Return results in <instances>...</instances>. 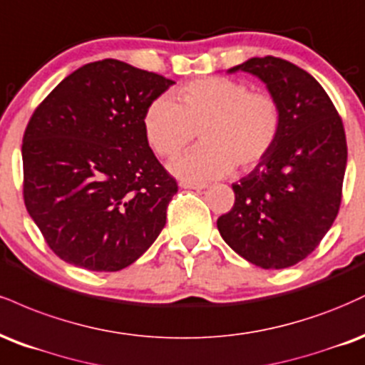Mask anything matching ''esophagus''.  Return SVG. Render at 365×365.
Wrapping results in <instances>:
<instances>
[{
  "label": "esophagus",
  "instance_id": "1",
  "mask_svg": "<svg viewBox=\"0 0 365 365\" xmlns=\"http://www.w3.org/2000/svg\"><path fill=\"white\" fill-rule=\"evenodd\" d=\"M181 187H184V190H205L207 187V184H195V182H181Z\"/></svg>",
  "mask_w": 365,
  "mask_h": 365
}]
</instances>
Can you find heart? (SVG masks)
<instances>
[{
    "instance_id": "b5f03b06",
    "label": "heart",
    "mask_w": 365,
    "mask_h": 365,
    "mask_svg": "<svg viewBox=\"0 0 365 365\" xmlns=\"http://www.w3.org/2000/svg\"><path fill=\"white\" fill-rule=\"evenodd\" d=\"M178 101L162 96L143 114V131L158 157L170 158L200 131L203 145L170 162L184 182H205L251 170L272 153L282 131V107L273 93L246 81L208 76L178 88Z\"/></svg>"
}]
</instances>
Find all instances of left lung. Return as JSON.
Listing matches in <instances>:
<instances>
[{
  "mask_svg": "<svg viewBox=\"0 0 365 365\" xmlns=\"http://www.w3.org/2000/svg\"><path fill=\"white\" fill-rule=\"evenodd\" d=\"M267 83L282 107L272 153L232 184L234 207L217 220L232 250L264 269L294 267L319 246L338 215L346 167L344 123L307 71L275 56L251 58L229 71Z\"/></svg>",
  "mask_w": 365,
  "mask_h": 365,
  "instance_id": "8db88e82",
  "label": "left lung"
}]
</instances>
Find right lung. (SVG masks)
<instances>
[{
  "instance_id": "obj_1",
  "label": "right lung",
  "mask_w": 365,
  "mask_h": 365,
  "mask_svg": "<svg viewBox=\"0 0 365 365\" xmlns=\"http://www.w3.org/2000/svg\"><path fill=\"white\" fill-rule=\"evenodd\" d=\"M173 83L102 59L73 71L34 110L21 143L24 201L63 261L119 272L164 229L178 182L148 147L143 114Z\"/></svg>"
}]
</instances>
